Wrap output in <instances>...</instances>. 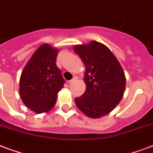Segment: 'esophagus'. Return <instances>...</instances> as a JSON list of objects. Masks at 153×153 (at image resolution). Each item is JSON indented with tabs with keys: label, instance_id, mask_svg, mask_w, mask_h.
I'll use <instances>...</instances> for the list:
<instances>
[{
	"label": "esophagus",
	"instance_id": "1",
	"mask_svg": "<svg viewBox=\"0 0 153 153\" xmlns=\"http://www.w3.org/2000/svg\"><path fill=\"white\" fill-rule=\"evenodd\" d=\"M77 79H78V78H77L76 76H74L73 78V79H72L71 80H70V81H69V83H71V82H73L74 81H75V80H77Z\"/></svg>",
	"mask_w": 153,
	"mask_h": 153
}]
</instances>
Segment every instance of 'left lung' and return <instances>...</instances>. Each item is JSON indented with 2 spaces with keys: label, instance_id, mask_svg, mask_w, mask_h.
<instances>
[{
  "label": "left lung",
  "instance_id": "1",
  "mask_svg": "<svg viewBox=\"0 0 153 153\" xmlns=\"http://www.w3.org/2000/svg\"><path fill=\"white\" fill-rule=\"evenodd\" d=\"M84 63L86 91L74 99L77 107L92 118L108 114L119 104L126 88L125 74L105 45L91 41L74 48Z\"/></svg>",
  "mask_w": 153,
  "mask_h": 153
}]
</instances>
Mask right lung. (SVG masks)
Segmentation results:
<instances>
[{
  "instance_id": "right-lung-1",
  "label": "right lung",
  "mask_w": 153,
  "mask_h": 153,
  "mask_svg": "<svg viewBox=\"0 0 153 153\" xmlns=\"http://www.w3.org/2000/svg\"><path fill=\"white\" fill-rule=\"evenodd\" d=\"M57 50L43 45L32 55L23 69L19 93L25 105L37 114L48 112L56 101L65 79L56 65Z\"/></svg>"
}]
</instances>
